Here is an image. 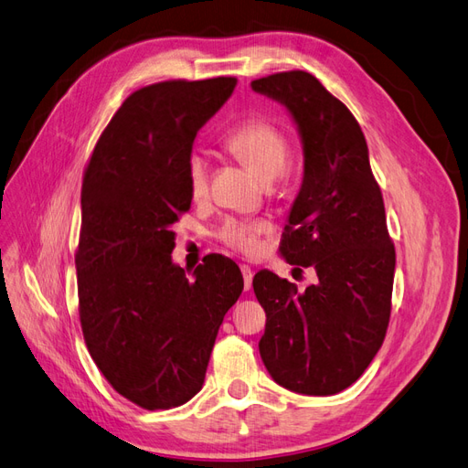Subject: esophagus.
<instances>
[{
	"mask_svg": "<svg viewBox=\"0 0 468 468\" xmlns=\"http://www.w3.org/2000/svg\"><path fill=\"white\" fill-rule=\"evenodd\" d=\"M239 269H242V277H244V289L250 291L251 289V281H253V271L250 265H239Z\"/></svg>",
	"mask_w": 468,
	"mask_h": 468,
	"instance_id": "34e87169",
	"label": "esophagus"
}]
</instances>
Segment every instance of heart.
<instances>
[{
    "instance_id": "heart-1",
    "label": "heart",
    "mask_w": 468,
    "mask_h": 468,
    "mask_svg": "<svg viewBox=\"0 0 468 468\" xmlns=\"http://www.w3.org/2000/svg\"><path fill=\"white\" fill-rule=\"evenodd\" d=\"M224 150H229L238 162L263 183H271L287 172L291 148L287 136L277 126L263 119H250L239 122L224 138ZM187 186L195 199H201L208 187V167L201 155H191L187 162ZM269 230L265 220H229L220 230L222 242L253 256L260 251V236Z\"/></svg>"
}]
</instances>
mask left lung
I'll return each mask as SVG.
<instances>
[{
  "mask_svg": "<svg viewBox=\"0 0 468 468\" xmlns=\"http://www.w3.org/2000/svg\"><path fill=\"white\" fill-rule=\"evenodd\" d=\"M251 90L285 107L299 131L304 176L279 251L318 277L303 292L269 269L253 277L267 316L260 356L281 387L337 394L365 373L387 334L396 253L385 203L359 122L313 74H273Z\"/></svg>",
  "mask_w": 468,
  "mask_h": 468,
  "instance_id": "1",
  "label": "left lung"
}]
</instances>
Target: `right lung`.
<instances>
[{"label":"right lung","instance_id":"obj_1","mask_svg":"<svg viewBox=\"0 0 468 468\" xmlns=\"http://www.w3.org/2000/svg\"><path fill=\"white\" fill-rule=\"evenodd\" d=\"M234 88L236 78H212L134 91L83 176V339L111 387L146 410L181 406L201 390L224 314L244 289L239 267L220 253L197 265L193 279L172 260L174 224L193 199V140Z\"/></svg>","mask_w":468,"mask_h":468}]
</instances>
